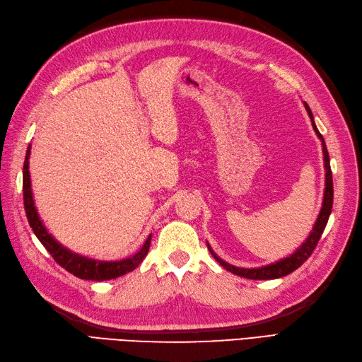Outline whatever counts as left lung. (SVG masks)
Masks as SVG:
<instances>
[{
  "label": "left lung",
  "instance_id": "8db88e82",
  "mask_svg": "<svg viewBox=\"0 0 362 362\" xmlns=\"http://www.w3.org/2000/svg\"><path fill=\"white\" fill-rule=\"evenodd\" d=\"M305 108L308 111V116L313 122V128H315V132L317 134V138L322 141V150H324V163H325V192H324V203H322V209H320V214L317 216V220L315 223V228H313L311 234L308 235V238L305 240L303 245L297 249V251L286 257V259L276 262L272 264H268V267H262V268H237V267H232V264L223 262L218 255H216L211 246L207 245L209 251L214 255V259L218 262L224 269H228L232 274H237L240 277H246V279H252V280H269V279H279V277H284L288 276L290 272L296 271L297 268L300 267L303 262L308 260V257L315 251V247L317 246V242L320 240V235H322V232L327 226V221H328V216L332 214V207H333V178H332V168H330V156H328V150L325 146V141L322 138V134L319 133V130L315 125V120H313V113L310 107L307 105V102H303Z\"/></svg>",
  "mask_w": 362,
  "mask_h": 362
}]
</instances>
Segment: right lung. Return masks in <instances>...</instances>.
Returning <instances> with one entry per match:
<instances>
[{
    "instance_id": "obj_1",
    "label": "right lung",
    "mask_w": 362,
    "mask_h": 362,
    "mask_svg": "<svg viewBox=\"0 0 362 362\" xmlns=\"http://www.w3.org/2000/svg\"><path fill=\"white\" fill-rule=\"evenodd\" d=\"M29 155H30V146L26 151V159H24L23 165V199H24V211L28 215V221L30 224L32 230L37 235V238L42 242V245L47 249V252L52 255V259L57 262L62 268H65L71 274H74L78 279L85 280H111L127 274L133 269L139 267V263L146 259V255L150 249L151 235L146 240V243L141 247L139 252H136L130 259L120 260V262H99L91 260L68 251L63 247L59 242H55L54 237L46 230L42 220L37 214V209L34 206V198H32L30 190V176H29Z\"/></svg>"
}]
</instances>
